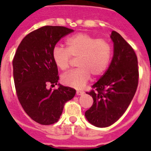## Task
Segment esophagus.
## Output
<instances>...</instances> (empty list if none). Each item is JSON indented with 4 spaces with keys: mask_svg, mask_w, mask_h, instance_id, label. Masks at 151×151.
<instances>
[{
    "mask_svg": "<svg viewBox=\"0 0 151 151\" xmlns=\"http://www.w3.org/2000/svg\"><path fill=\"white\" fill-rule=\"evenodd\" d=\"M84 93H85L84 91H80V90H78V91H77V95H78V96H81V95H83Z\"/></svg>",
    "mask_w": 151,
    "mask_h": 151,
    "instance_id": "esophagus-1",
    "label": "esophagus"
}]
</instances>
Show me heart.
I'll list each match as a JSON object with an SVG mask.
<instances>
[{
  "instance_id": "obj_1",
  "label": "heart",
  "mask_w": 151,
  "mask_h": 151,
  "mask_svg": "<svg viewBox=\"0 0 151 151\" xmlns=\"http://www.w3.org/2000/svg\"><path fill=\"white\" fill-rule=\"evenodd\" d=\"M66 48L55 46L52 59L62 70L70 67L72 58H78L76 69L63 76L64 85L81 88L86 85L91 75L96 78L103 75L110 66L113 48L105 38H97L86 33H78L66 41Z\"/></svg>"
}]
</instances>
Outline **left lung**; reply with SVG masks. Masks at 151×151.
Masks as SVG:
<instances>
[{
	"label": "left lung",
	"instance_id": "obj_1",
	"mask_svg": "<svg viewBox=\"0 0 151 151\" xmlns=\"http://www.w3.org/2000/svg\"><path fill=\"white\" fill-rule=\"evenodd\" d=\"M114 56L110 66L92 89L93 104L85 112L92 124L99 128L116 122L129 107L137 89L139 68L137 56L132 46L116 31H112Z\"/></svg>",
	"mask_w": 151,
	"mask_h": 151
}]
</instances>
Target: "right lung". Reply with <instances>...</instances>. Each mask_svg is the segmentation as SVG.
Segmentation results:
<instances>
[{
    "label": "right lung",
    "mask_w": 151,
    "mask_h": 151,
    "mask_svg": "<svg viewBox=\"0 0 151 151\" xmlns=\"http://www.w3.org/2000/svg\"><path fill=\"white\" fill-rule=\"evenodd\" d=\"M73 30L59 26H45L22 39L13 59V77L20 104L31 119L49 125L57 122L64 105L73 99L76 90L59 85L58 68L52 52L58 41Z\"/></svg>",
    "instance_id": "right-lung-1"
}]
</instances>
